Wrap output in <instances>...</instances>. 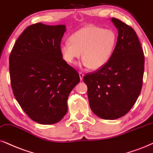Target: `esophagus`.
<instances>
[{"label": "esophagus", "instance_id": "esophagus-1", "mask_svg": "<svg viewBox=\"0 0 153 153\" xmlns=\"http://www.w3.org/2000/svg\"><path fill=\"white\" fill-rule=\"evenodd\" d=\"M79 75H80V80H82L83 79V76H84V74H83L82 72H79Z\"/></svg>", "mask_w": 153, "mask_h": 153}]
</instances>
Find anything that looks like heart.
<instances>
[{"label":"heart","instance_id":"b5f03b06","mask_svg":"<svg viewBox=\"0 0 153 153\" xmlns=\"http://www.w3.org/2000/svg\"><path fill=\"white\" fill-rule=\"evenodd\" d=\"M117 36L111 29L89 25L71 34L70 41L60 46V51L67 63H73L82 52V64L91 69L104 66L111 57Z\"/></svg>","mask_w":153,"mask_h":153}]
</instances>
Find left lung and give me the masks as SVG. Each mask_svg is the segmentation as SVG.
Instances as JSON below:
<instances>
[{"label": "left lung", "instance_id": "1", "mask_svg": "<svg viewBox=\"0 0 153 153\" xmlns=\"http://www.w3.org/2000/svg\"><path fill=\"white\" fill-rule=\"evenodd\" d=\"M111 21L119 31L111 57L101 68L83 78L92 111L110 120L126 115L136 103L142 89L145 63L135 30L119 19L112 17Z\"/></svg>", "mask_w": 153, "mask_h": 153}]
</instances>
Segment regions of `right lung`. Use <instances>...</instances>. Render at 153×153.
<instances>
[{"mask_svg": "<svg viewBox=\"0 0 153 153\" xmlns=\"http://www.w3.org/2000/svg\"><path fill=\"white\" fill-rule=\"evenodd\" d=\"M65 32L62 25H30L17 39L9 57L15 99L31 119L41 124L63 119L69 94L80 82L78 73L60 51Z\"/></svg>", "mask_w": 153, "mask_h": 153, "instance_id": "add662e5", "label": "right lung"}]
</instances>
